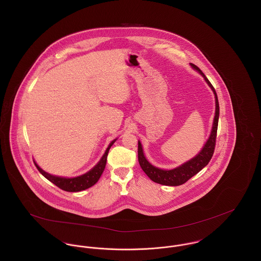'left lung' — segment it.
<instances>
[{"label": "left lung", "instance_id": "obj_1", "mask_svg": "<svg viewBox=\"0 0 261 261\" xmlns=\"http://www.w3.org/2000/svg\"><path fill=\"white\" fill-rule=\"evenodd\" d=\"M191 67L196 70L199 74L202 75L208 86L211 88V90L214 93L215 97V115L212 123V128L210 136L206 143L204 144L203 148L192 159L185 162L184 164L170 170H164L161 168H158L153 165H151L149 161L147 160L145 153H144V149L139 141V147H138V156H139V163L140 166L142 167L143 171L147 174L151 181L154 183L165 185V186H180L184 183H186L189 179H191L193 176L198 174L203 168H205L208 163L210 162L213 152H214V148H215V142H216V134H217V127H218V119H219V102H218V97L216 94V91L208 78L204 75V73L197 67L195 64L190 63Z\"/></svg>", "mask_w": 261, "mask_h": 261}]
</instances>
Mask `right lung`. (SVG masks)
I'll use <instances>...</instances> for the list:
<instances>
[{
    "label": "right lung",
    "instance_id": "add662e5",
    "mask_svg": "<svg viewBox=\"0 0 261 261\" xmlns=\"http://www.w3.org/2000/svg\"><path fill=\"white\" fill-rule=\"evenodd\" d=\"M117 139H114L113 141L111 142V144L109 145L108 149H106L103 155L101 156V159L99 160V162L88 172H86L83 175L73 177V178H66V177H60V176H55V175H51L47 172H45L44 170H42L37 165L36 162L35 166L37 167L38 171L47 179L49 180L51 183H53L54 185L59 187L60 189L67 191V192H80L83 190H86L90 187L93 186L94 184L97 183V181L99 180L101 174L105 171L106 165H107V160H108V154H109V150L111 149L112 145L114 144V142Z\"/></svg>",
    "mask_w": 261,
    "mask_h": 261
}]
</instances>
